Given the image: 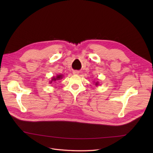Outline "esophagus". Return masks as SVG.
I'll return each instance as SVG.
<instances>
[{"mask_svg":"<svg viewBox=\"0 0 153 153\" xmlns=\"http://www.w3.org/2000/svg\"><path fill=\"white\" fill-rule=\"evenodd\" d=\"M73 73L74 74V75H78V74H79V71H74Z\"/></svg>","mask_w":153,"mask_h":153,"instance_id":"1","label":"esophagus"}]
</instances>
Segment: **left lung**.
I'll list each match as a JSON object with an SVG mask.
<instances>
[{
    "instance_id": "obj_1",
    "label": "left lung",
    "mask_w": 153,
    "mask_h": 153,
    "mask_svg": "<svg viewBox=\"0 0 153 153\" xmlns=\"http://www.w3.org/2000/svg\"><path fill=\"white\" fill-rule=\"evenodd\" d=\"M96 85H98V82H96Z\"/></svg>"
}]
</instances>
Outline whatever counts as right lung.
Listing matches in <instances>:
<instances>
[{
    "label": "right lung",
    "instance_id": "obj_1",
    "mask_svg": "<svg viewBox=\"0 0 153 153\" xmlns=\"http://www.w3.org/2000/svg\"><path fill=\"white\" fill-rule=\"evenodd\" d=\"M62 75H57L56 76H53V78H52V80H51V82H50V83H52L53 81V82H55V81H57V80H59L60 79H62Z\"/></svg>",
    "mask_w": 153,
    "mask_h": 153
}]
</instances>
